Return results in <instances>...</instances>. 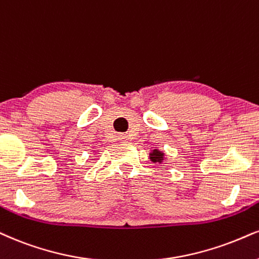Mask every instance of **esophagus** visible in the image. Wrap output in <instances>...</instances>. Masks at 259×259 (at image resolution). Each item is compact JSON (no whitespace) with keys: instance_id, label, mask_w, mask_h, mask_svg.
<instances>
[{"instance_id":"1","label":"esophagus","mask_w":259,"mask_h":259,"mask_svg":"<svg viewBox=\"0 0 259 259\" xmlns=\"http://www.w3.org/2000/svg\"><path fill=\"white\" fill-rule=\"evenodd\" d=\"M119 139L121 140V142H123V143H124V142H126L127 139H128V137H127L126 135H121V136H119Z\"/></svg>"}]
</instances>
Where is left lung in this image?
Listing matches in <instances>:
<instances>
[{"label":"left lung","mask_w":259,"mask_h":259,"mask_svg":"<svg viewBox=\"0 0 259 259\" xmlns=\"http://www.w3.org/2000/svg\"><path fill=\"white\" fill-rule=\"evenodd\" d=\"M150 156H151L150 158H151L154 162H161L162 159H163V154H162V152H159L158 150H154V152H151Z\"/></svg>","instance_id":"left-lung-1"}]
</instances>
